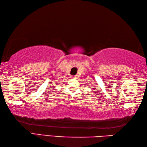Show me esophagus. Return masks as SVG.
<instances>
[{
    "label": "esophagus",
    "instance_id": "obj_1",
    "mask_svg": "<svg viewBox=\"0 0 147 147\" xmlns=\"http://www.w3.org/2000/svg\"><path fill=\"white\" fill-rule=\"evenodd\" d=\"M76 78V76H72V78Z\"/></svg>",
    "mask_w": 147,
    "mask_h": 147
}]
</instances>
